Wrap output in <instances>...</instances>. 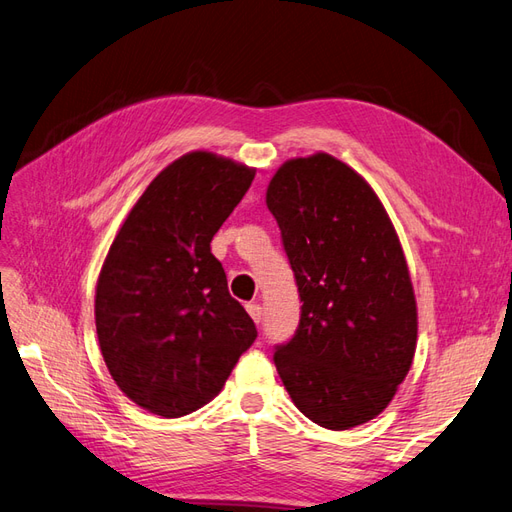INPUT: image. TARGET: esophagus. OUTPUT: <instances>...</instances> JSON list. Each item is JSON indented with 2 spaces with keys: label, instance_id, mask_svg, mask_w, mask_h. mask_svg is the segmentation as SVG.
<instances>
[{
  "label": "esophagus",
  "instance_id": "34e87169",
  "mask_svg": "<svg viewBox=\"0 0 512 512\" xmlns=\"http://www.w3.org/2000/svg\"><path fill=\"white\" fill-rule=\"evenodd\" d=\"M246 311H248V316H251L259 324V320H261V305L257 303V300H253V303H248Z\"/></svg>",
  "mask_w": 512,
  "mask_h": 512
}]
</instances>
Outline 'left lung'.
<instances>
[{"label": "left lung", "mask_w": 512, "mask_h": 512, "mask_svg": "<svg viewBox=\"0 0 512 512\" xmlns=\"http://www.w3.org/2000/svg\"><path fill=\"white\" fill-rule=\"evenodd\" d=\"M300 296L274 365L298 411L348 430L387 409L409 374L417 305L400 240L357 170L329 153L287 160L266 192Z\"/></svg>", "instance_id": "obj_1"}]
</instances>
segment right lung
Segmentation results:
<instances>
[{
    "label": "right lung",
    "mask_w": 512,
    "mask_h": 512,
    "mask_svg": "<svg viewBox=\"0 0 512 512\" xmlns=\"http://www.w3.org/2000/svg\"><path fill=\"white\" fill-rule=\"evenodd\" d=\"M255 179L209 151L168 164L116 233L99 272L95 322L103 361L125 396L162 417L214 400L255 322L231 298L212 238Z\"/></svg>",
    "instance_id": "obj_1"
}]
</instances>
